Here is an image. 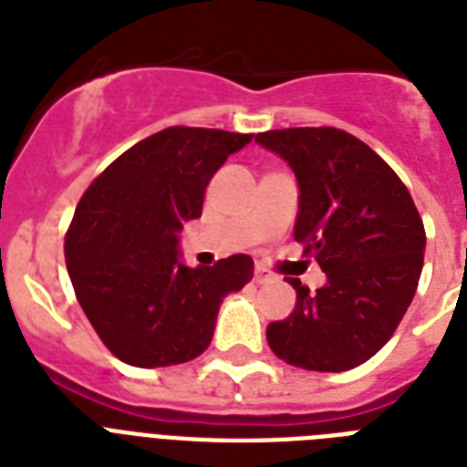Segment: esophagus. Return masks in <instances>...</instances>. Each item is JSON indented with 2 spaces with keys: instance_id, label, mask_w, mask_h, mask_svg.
I'll return each mask as SVG.
<instances>
[{
  "instance_id": "esophagus-1",
  "label": "esophagus",
  "mask_w": 467,
  "mask_h": 467,
  "mask_svg": "<svg viewBox=\"0 0 467 467\" xmlns=\"http://www.w3.org/2000/svg\"><path fill=\"white\" fill-rule=\"evenodd\" d=\"M271 278H274L271 269H266L264 264H256V266H254V281H256V284H266V281H271Z\"/></svg>"
}]
</instances>
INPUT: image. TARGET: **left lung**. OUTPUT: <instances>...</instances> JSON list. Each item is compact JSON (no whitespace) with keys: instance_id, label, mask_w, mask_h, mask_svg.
Here are the masks:
<instances>
[{"instance_id":"1","label":"left lung","mask_w":467,"mask_h":467,"mask_svg":"<svg viewBox=\"0 0 467 467\" xmlns=\"http://www.w3.org/2000/svg\"><path fill=\"white\" fill-rule=\"evenodd\" d=\"M298 176L296 240L327 284L298 278L296 310L266 327L271 351L296 368L339 373L388 344L412 303L427 233L390 164L339 128H284L254 138Z\"/></svg>"}]
</instances>
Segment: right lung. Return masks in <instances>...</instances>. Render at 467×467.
<instances>
[{
    "mask_svg": "<svg viewBox=\"0 0 467 467\" xmlns=\"http://www.w3.org/2000/svg\"><path fill=\"white\" fill-rule=\"evenodd\" d=\"M249 140L218 128H164L113 160L79 198L65 234L69 281L99 339L128 366L203 354L223 298L252 281L247 254L191 269L176 252L183 223L203 213L213 174Z\"/></svg>",
    "mask_w": 467,
    "mask_h": 467,
    "instance_id": "obj_1",
    "label": "right lung"
}]
</instances>
